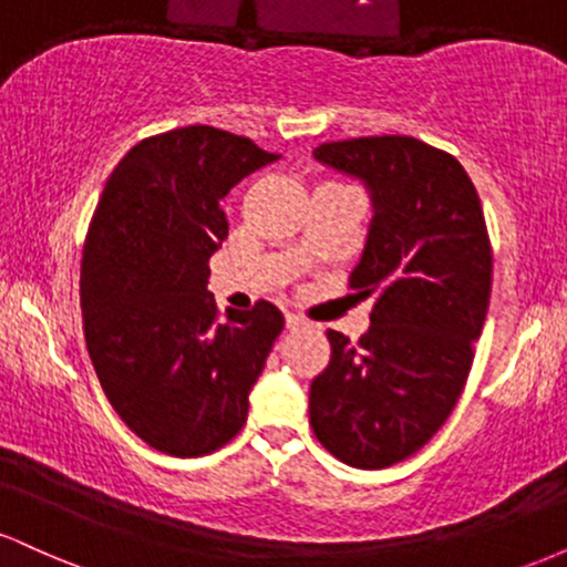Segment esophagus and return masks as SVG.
I'll list each match as a JSON object with an SVG mask.
<instances>
[{
  "mask_svg": "<svg viewBox=\"0 0 567 567\" xmlns=\"http://www.w3.org/2000/svg\"><path fill=\"white\" fill-rule=\"evenodd\" d=\"M303 324H306L303 317H298V315H285V328H288V330H298V328H303Z\"/></svg>",
  "mask_w": 567,
  "mask_h": 567,
  "instance_id": "34e87169",
  "label": "esophagus"
}]
</instances>
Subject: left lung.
Wrapping results in <instances>:
<instances>
[{
	"instance_id": "8db88e82",
	"label": "left lung",
	"mask_w": 567,
	"mask_h": 567,
	"mask_svg": "<svg viewBox=\"0 0 567 567\" xmlns=\"http://www.w3.org/2000/svg\"><path fill=\"white\" fill-rule=\"evenodd\" d=\"M315 159L365 186L373 218L351 288L375 306L360 343L328 330L309 424L343 464L383 470L421 451L458 402L491 303V239L461 162L424 141L322 143Z\"/></svg>"
}]
</instances>
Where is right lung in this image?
<instances>
[{"label":"right lung","instance_id":"add662e5","mask_svg":"<svg viewBox=\"0 0 567 567\" xmlns=\"http://www.w3.org/2000/svg\"><path fill=\"white\" fill-rule=\"evenodd\" d=\"M277 159L226 130L178 127L135 143L97 199L82 250L84 341L112 408L162 453L226 445L282 333L275 303L218 320L207 290L229 234L220 199Z\"/></svg>","mask_w":567,"mask_h":567}]
</instances>
